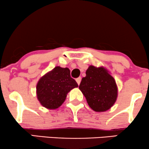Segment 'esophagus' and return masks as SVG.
Returning <instances> with one entry per match:
<instances>
[{
	"label": "esophagus",
	"mask_w": 149,
	"mask_h": 149,
	"mask_svg": "<svg viewBox=\"0 0 149 149\" xmlns=\"http://www.w3.org/2000/svg\"><path fill=\"white\" fill-rule=\"evenodd\" d=\"M81 80H82V78H81V77H79V78H76V82H77V83H78V85H80V82H81Z\"/></svg>",
	"instance_id": "34e87169"
}]
</instances>
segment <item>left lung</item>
I'll return each mask as SVG.
<instances>
[{"label": "left lung", "instance_id": "8db88e82", "mask_svg": "<svg viewBox=\"0 0 149 149\" xmlns=\"http://www.w3.org/2000/svg\"><path fill=\"white\" fill-rule=\"evenodd\" d=\"M79 88L86 97L88 106L96 112L109 110L118 97L116 80L103 67L89 66Z\"/></svg>", "mask_w": 149, "mask_h": 149}]
</instances>
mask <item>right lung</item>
Listing matches in <instances>:
<instances>
[{"mask_svg":"<svg viewBox=\"0 0 149 149\" xmlns=\"http://www.w3.org/2000/svg\"><path fill=\"white\" fill-rule=\"evenodd\" d=\"M78 86L76 80L71 78L69 68L56 67L38 82L37 98L45 108L56 109L63 104L67 93Z\"/></svg>","mask_w":149,"mask_h":149,"instance_id":"obj_1","label":"right lung"}]
</instances>
